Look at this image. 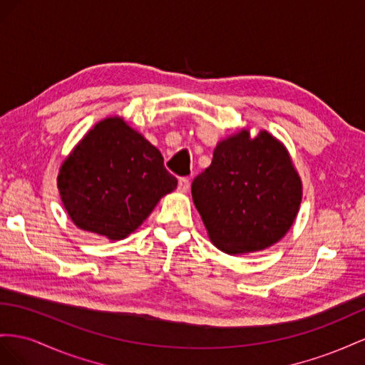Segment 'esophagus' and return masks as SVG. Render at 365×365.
Listing matches in <instances>:
<instances>
[{
  "mask_svg": "<svg viewBox=\"0 0 365 365\" xmlns=\"http://www.w3.org/2000/svg\"><path fill=\"white\" fill-rule=\"evenodd\" d=\"M190 179L188 177H182V179L179 180V186H177V190H179L180 192H188L190 191Z\"/></svg>",
  "mask_w": 365,
  "mask_h": 365,
  "instance_id": "esophagus-1",
  "label": "esophagus"
}]
</instances>
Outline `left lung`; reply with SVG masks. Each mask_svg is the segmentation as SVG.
<instances>
[{
    "label": "left lung",
    "mask_w": 365,
    "mask_h": 365,
    "mask_svg": "<svg viewBox=\"0 0 365 365\" xmlns=\"http://www.w3.org/2000/svg\"><path fill=\"white\" fill-rule=\"evenodd\" d=\"M191 192L211 242L226 254H251L286 235L303 185L283 143L264 130L251 138L243 128L217 143Z\"/></svg>",
    "instance_id": "8db88e82"
}]
</instances>
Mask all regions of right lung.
<instances>
[{
	"label": "right lung",
	"instance_id": "right-lung-1",
	"mask_svg": "<svg viewBox=\"0 0 365 365\" xmlns=\"http://www.w3.org/2000/svg\"><path fill=\"white\" fill-rule=\"evenodd\" d=\"M177 188L160 151L122 118L98 122L61 165L58 190L71 222L123 240Z\"/></svg>",
	"mask_w": 365,
	"mask_h": 365
}]
</instances>
